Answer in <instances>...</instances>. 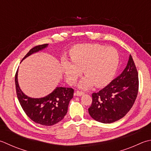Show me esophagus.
<instances>
[{"instance_id": "1", "label": "esophagus", "mask_w": 151, "mask_h": 151, "mask_svg": "<svg viewBox=\"0 0 151 151\" xmlns=\"http://www.w3.org/2000/svg\"><path fill=\"white\" fill-rule=\"evenodd\" d=\"M75 94H76V96H81L82 95H84V93L83 92V91H81L78 90V91H76Z\"/></svg>"}]
</instances>
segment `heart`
<instances>
[{"label":"heart","mask_w":151,"mask_h":151,"mask_svg":"<svg viewBox=\"0 0 151 151\" xmlns=\"http://www.w3.org/2000/svg\"><path fill=\"white\" fill-rule=\"evenodd\" d=\"M69 58L70 62L67 60L62 61V70L67 81L73 84L83 69L86 76L78 84L82 88L107 85L113 80L119 65L117 50L99 44L75 46L70 50Z\"/></svg>","instance_id":"heart-1"}]
</instances>
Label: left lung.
I'll use <instances>...</instances> for the list:
<instances>
[{"mask_svg":"<svg viewBox=\"0 0 151 151\" xmlns=\"http://www.w3.org/2000/svg\"><path fill=\"white\" fill-rule=\"evenodd\" d=\"M138 89V73L129 55L123 72L99 92L92 93V103L88 113L97 122H116L130 110L136 99Z\"/></svg>","mask_w":151,"mask_h":151,"instance_id":"obj_1","label":"left lung"}]
</instances>
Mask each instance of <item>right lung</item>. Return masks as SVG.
<instances>
[{"mask_svg":"<svg viewBox=\"0 0 151 151\" xmlns=\"http://www.w3.org/2000/svg\"><path fill=\"white\" fill-rule=\"evenodd\" d=\"M44 44L34 47L23 58L40 51L48 47ZM17 98L25 114L35 122L43 126L54 125L65 116L69 101L73 97L74 90L70 88L57 87L49 95L41 98L27 96L21 90L17 81V70L15 76Z\"/></svg>","mask_w":151,"mask_h":151,"instance_id":"add662e5","label":"right lung"}]
</instances>
